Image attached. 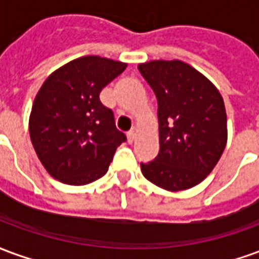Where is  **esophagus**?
Instances as JSON below:
<instances>
[{
  "label": "esophagus",
  "instance_id": "1",
  "mask_svg": "<svg viewBox=\"0 0 259 259\" xmlns=\"http://www.w3.org/2000/svg\"><path fill=\"white\" fill-rule=\"evenodd\" d=\"M135 140H136V132L135 130H132L130 133H127V141H129V144H132Z\"/></svg>",
  "mask_w": 259,
  "mask_h": 259
}]
</instances>
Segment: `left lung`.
Segmentation results:
<instances>
[{
  "label": "left lung",
  "instance_id": "left-lung-1",
  "mask_svg": "<svg viewBox=\"0 0 259 259\" xmlns=\"http://www.w3.org/2000/svg\"><path fill=\"white\" fill-rule=\"evenodd\" d=\"M139 72L158 100L159 152L141 172L166 191L200 185L228 143L225 102L215 84L179 59L139 64Z\"/></svg>",
  "mask_w": 259,
  "mask_h": 259
}]
</instances>
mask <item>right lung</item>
I'll list each match as a JSON object with an SVG mask.
<instances>
[{
    "label": "right lung",
    "instance_id": "obj_1",
    "mask_svg": "<svg viewBox=\"0 0 259 259\" xmlns=\"http://www.w3.org/2000/svg\"><path fill=\"white\" fill-rule=\"evenodd\" d=\"M127 64L80 57L54 70L36 94L29 132L37 157L54 179L83 186L107 174L126 137L113 113L100 101L101 90Z\"/></svg>",
    "mask_w": 259,
    "mask_h": 259
}]
</instances>
